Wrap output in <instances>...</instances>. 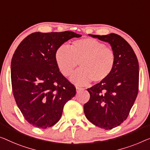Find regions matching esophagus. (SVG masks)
Instances as JSON below:
<instances>
[{
    "label": "esophagus",
    "instance_id": "34e87169",
    "mask_svg": "<svg viewBox=\"0 0 150 150\" xmlns=\"http://www.w3.org/2000/svg\"><path fill=\"white\" fill-rule=\"evenodd\" d=\"M83 88H79V87H77V88H76V91H77V93H79V92H80V91H81L82 90H83Z\"/></svg>",
    "mask_w": 150,
    "mask_h": 150
}]
</instances>
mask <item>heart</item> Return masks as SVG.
I'll return each mask as SVG.
<instances>
[{"label": "heart", "instance_id": "heart-1", "mask_svg": "<svg viewBox=\"0 0 150 150\" xmlns=\"http://www.w3.org/2000/svg\"><path fill=\"white\" fill-rule=\"evenodd\" d=\"M59 71L65 77L70 75L79 62L80 68L70 78L77 86H86L91 80L98 83L106 79L112 71L115 54L111 48L92 38L75 40L69 48L59 46L55 52Z\"/></svg>", "mask_w": 150, "mask_h": 150}]
</instances>
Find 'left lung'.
Masks as SVG:
<instances>
[{"instance_id": "8db88e82", "label": "left lung", "mask_w": 150, "mask_h": 150, "mask_svg": "<svg viewBox=\"0 0 150 150\" xmlns=\"http://www.w3.org/2000/svg\"><path fill=\"white\" fill-rule=\"evenodd\" d=\"M110 44L115 63L106 79L88 89L90 98L84 104V113L91 123L112 129L128 117L138 93L139 62L126 40L116 33L105 35L89 34Z\"/></svg>"}]
</instances>
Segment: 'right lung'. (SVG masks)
I'll list each match as a JSON object with an SVG mask.
<instances>
[{
  "instance_id": "1",
  "label": "right lung",
  "mask_w": 150,
  "mask_h": 150,
  "mask_svg": "<svg viewBox=\"0 0 150 150\" xmlns=\"http://www.w3.org/2000/svg\"><path fill=\"white\" fill-rule=\"evenodd\" d=\"M81 35L63 32L31 33L23 39L11 60L13 93L24 118L40 129L59 121L66 102L76 89L59 71L56 50L62 44Z\"/></svg>"
}]
</instances>
